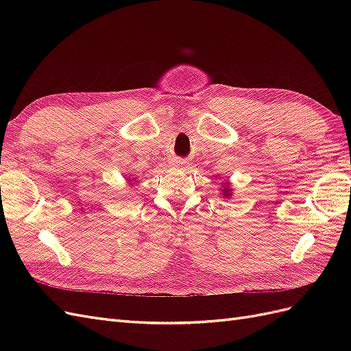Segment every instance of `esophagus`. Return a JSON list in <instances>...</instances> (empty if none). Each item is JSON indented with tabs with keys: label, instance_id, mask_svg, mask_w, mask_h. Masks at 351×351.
Masks as SVG:
<instances>
[{
	"label": "esophagus",
	"instance_id": "1",
	"mask_svg": "<svg viewBox=\"0 0 351 351\" xmlns=\"http://www.w3.org/2000/svg\"><path fill=\"white\" fill-rule=\"evenodd\" d=\"M176 167H184L186 165V162L184 161H182V159H176V161L173 162Z\"/></svg>",
	"mask_w": 351,
	"mask_h": 351
}]
</instances>
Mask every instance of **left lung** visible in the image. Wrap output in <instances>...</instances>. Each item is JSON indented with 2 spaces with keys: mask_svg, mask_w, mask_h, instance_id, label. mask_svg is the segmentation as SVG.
<instances>
[{
  "mask_svg": "<svg viewBox=\"0 0 351 351\" xmlns=\"http://www.w3.org/2000/svg\"><path fill=\"white\" fill-rule=\"evenodd\" d=\"M224 184H226V183H224ZM222 195H224V196H227V197H228V196L231 195V190H230L228 187H227V189H224V192H222Z\"/></svg>",
  "mask_w": 351,
  "mask_h": 351,
  "instance_id": "left-lung-1",
  "label": "left lung"
}]
</instances>
